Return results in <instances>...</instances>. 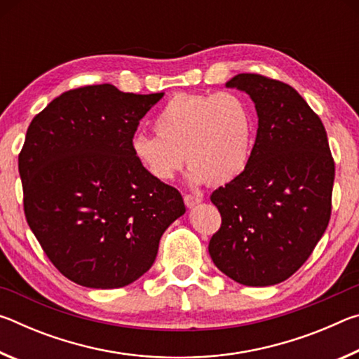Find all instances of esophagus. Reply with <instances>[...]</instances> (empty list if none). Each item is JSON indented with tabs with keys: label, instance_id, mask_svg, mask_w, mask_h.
<instances>
[{
	"label": "esophagus",
	"instance_id": "obj_1",
	"mask_svg": "<svg viewBox=\"0 0 359 359\" xmlns=\"http://www.w3.org/2000/svg\"><path fill=\"white\" fill-rule=\"evenodd\" d=\"M184 201H185V205L187 208H194V205H198L199 203L203 201L201 196H198V194H185L184 196Z\"/></svg>",
	"mask_w": 359,
	"mask_h": 359
}]
</instances>
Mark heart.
I'll return each instance as SVG.
<instances>
[{"mask_svg": "<svg viewBox=\"0 0 359 359\" xmlns=\"http://www.w3.org/2000/svg\"><path fill=\"white\" fill-rule=\"evenodd\" d=\"M154 128L156 136H133L131 154L158 182L172 180L187 160L194 182L223 185L250 163L255 114L238 93L174 95L156 115Z\"/></svg>", "mask_w": 359, "mask_h": 359, "instance_id": "obj_1", "label": "heart"}]
</instances>
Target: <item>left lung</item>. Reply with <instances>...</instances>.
Segmentation results:
<instances>
[{
    "mask_svg": "<svg viewBox=\"0 0 359 359\" xmlns=\"http://www.w3.org/2000/svg\"><path fill=\"white\" fill-rule=\"evenodd\" d=\"M226 87L250 95L258 131L245 171L210 194L222 226L209 253L238 283L269 287L293 276L326 231L334 160L320 117L288 83L245 72Z\"/></svg>",
    "mask_w": 359,
    "mask_h": 359,
    "instance_id": "left-lung-1",
    "label": "left lung"
}]
</instances>
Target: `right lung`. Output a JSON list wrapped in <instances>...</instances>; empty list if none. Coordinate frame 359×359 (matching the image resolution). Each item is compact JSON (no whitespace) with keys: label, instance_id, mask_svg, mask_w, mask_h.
<instances>
[{"label":"right lung","instance_id":"obj_1","mask_svg":"<svg viewBox=\"0 0 359 359\" xmlns=\"http://www.w3.org/2000/svg\"><path fill=\"white\" fill-rule=\"evenodd\" d=\"M163 93L111 83L65 92L28 126L19 155L27 222L52 264L77 285L120 288L147 272L182 194L137 165L131 139Z\"/></svg>","mask_w":359,"mask_h":359}]
</instances>
